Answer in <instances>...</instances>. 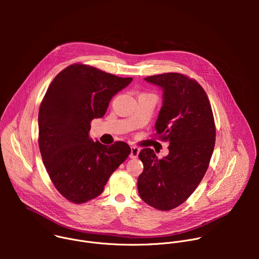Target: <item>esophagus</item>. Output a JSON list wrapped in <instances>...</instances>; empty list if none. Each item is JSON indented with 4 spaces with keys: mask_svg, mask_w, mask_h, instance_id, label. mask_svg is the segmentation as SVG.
Here are the masks:
<instances>
[{
    "mask_svg": "<svg viewBox=\"0 0 259 259\" xmlns=\"http://www.w3.org/2000/svg\"><path fill=\"white\" fill-rule=\"evenodd\" d=\"M139 152H140V150L138 149L137 146H131V152H130L129 157L131 159H136L138 157V155H139Z\"/></svg>",
    "mask_w": 259,
    "mask_h": 259,
    "instance_id": "1",
    "label": "esophagus"
}]
</instances>
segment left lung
I'll return each instance as SVG.
<instances>
[{
    "label": "left lung",
    "mask_w": 259,
    "mask_h": 259,
    "mask_svg": "<svg viewBox=\"0 0 259 259\" xmlns=\"http://www.w3.org/2000/svg\"><path fill=\"white\" fill-rule=\"evenodd\" d=\"M163 91V105L155 124L157 134L169 140V154L158 159L143 149L139 159L140 198L150 206L168 211L186 201L203 179L215 145L212 108L204 89L178 72L144 78Z\"/></svg>",
    "instance_id": "left-lung-1"
}]
</instances>
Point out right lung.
Instances as JSON below:
<instances>
[{
    "label": "right lung",
    "mask_w": 259,
    "mask_h": 259,
    "mask_svg": "<svg viewBox=\"0 0 259 259\" xmlns=\"http://www.w3.org/2000/svg\"><path fill=\"white\" fill-rule=\"evenodd\" d=\"M132 78L72 64L50 84L39 110V147L56 190L81 204L99 196L131 149L122 141L106 146L90 138V123L102 118L109 101Z\"/></svg>",
    "instance_id": "right-lung-1"
}]
</instances>
